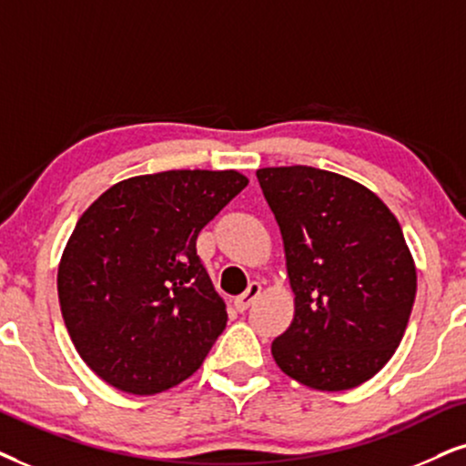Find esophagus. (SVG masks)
I'll use <instances>...</instances> for the list:
<instances>
[{
	"label": "esophagus",
	"instance_id": "esophagus-1",
	"mask_svg": "<svg viewBox=\"0 0 466 466\" xmlns=\"http://www.w3.org/2000/svg\"><path fill=\"white\" fill-rule=\"evenodd\" d=\"M260 292H262V286L253 281V284H249V288H247V290L240 294V297L234 299V308H237V311H240V314H243V311L249 309V305L256 301L258 297H260Z\"/></svg>",
	"mask_w": 466,
	"mask_h": 466
}]
</instances>
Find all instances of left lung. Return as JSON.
<instances>
[{
	"mask_svg": "<svg viewBox=\"0 0 466 466\" xmlns=\"http://www.w3.org/2000/svg\"><path fill=\"white\" fill-rule=\"evenodd\" d=\"M284 240L290 327L270 346L284 374L346 391L385 368L417 290L415 260L385 202L361 182L290 165L256 172Z\"/></svg>",
	"mask_w": 466,
	"mask_h": 466,
	"instance_id": "8db88e82",
	"label": "left lung"
}]
</instances>
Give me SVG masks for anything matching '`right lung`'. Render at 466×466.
<instances>
[{"mask_svg": "<svg viewBox=\"0 0 466 466\" xmlns=\"http://www.w3.org/2000/svg\"><path fill=\"white\" fill-rule=\"evenodd\" d=\"M237 169H169L109 187L57 268L64 325L98 379L155 396L199 370L228 322L198 234L247 187Z\"/></svg>", "mask_w": 466, "mask_h": 466, "instance_id": "obj_1", "label": "right lung"}]
</instances>
